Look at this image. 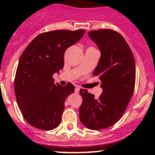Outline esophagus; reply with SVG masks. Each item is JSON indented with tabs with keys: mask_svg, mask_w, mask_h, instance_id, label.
<instances>
[{
	"mask_svg": "<svg viewBox=\"0 0 155 155\" xmlns=\"http://www.w3.org/2000/svg\"><path fill=\"white\" fill-rule=\"evenodd\" d=\"M74 91H75V93L78 94L79 91H80V87H75Z\"/></svg>",
	"mask_w": 155,
	"mask_h": 155,
	"instance_id": "esophagus-1",
	"label": "esophagus"
}]
</instances>
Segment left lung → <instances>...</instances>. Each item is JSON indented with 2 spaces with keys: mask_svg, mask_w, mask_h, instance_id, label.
I'll list each match as a JSON object with an SVG mask.
<instances>
[{
  "mask_svg": "<svg viewBox=\"0 0 155 155\" xmlns=\"http://www.w3.org/2000/svg\"><path fill=\"white\" fill-rule=\"evenodd\" d=\"M97 45L101 58L94 71L101 81L102 94L99 98L81 89L83 101L79 117L84 126L91 130H101L114 124L123 115L134 93L135 62L125 40L109 29L88 32Z\"/></svg>",
  "mask_w": 155,
  "mask_h": 155,
  "instance_id": "8db88e82",
  "label": "left lung"
}]
</instances>
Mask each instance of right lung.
<instances>
[{
	"label": "right lung",
	"instance_id": "obj_1",
	"mask_svg": "<svg viewBox=\"0 0 155 155\" xmlns=\"http://www.w3.org/2000/svg\"><path fill=\"white\" fill-rule=\"evenodd\" d=\"M84 33V30H60L41 34L23 52L15 91L24 118L33 127L50 130L60 124L64 101L74 87L71 83L66 86L55 84L52 76L63 68L65 51Z\"/></svg>",
	"mask_w": 155,
	"mask_h": 155
}]
</instances>
